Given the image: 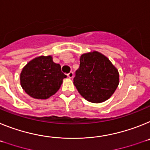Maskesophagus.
Here are the masks:
<instances>
[{
	"mask_svg": "<svg viewBox=\"0 0 150 150\" xmlns=\"http://www.w3.org/2000/svg\"><path fill=\"white\" fill-rule=\"evenodd\" d=\"M73 75H74L73 72H72V71H70L69 73L67 75V76H68V78H69V79H72V78H73Z\"/></svg>",
	"mask_w": 150,
	"mask_h": 150,
	"instance_id": "34e87169",
	"label": "esophagus"
}]
</instances>
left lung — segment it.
Returning <instances> with one entry per match:
<instances>
[{"label":"left lung","instance_id":"8db88e82","mask_svg":"<svg viewBox=\"0 0 150 150\" xmlns=\"http://www.w3.org/2000/svg\"><path fill=\"white\" fill-rule=\"evenodd\" d=\"M73 83L85 100L100 103L114 93L119 84V73L106 56L97 51L89 52L81 56Z\"/></svg>","mask_w":150,"mask_h":150}]
</instances>
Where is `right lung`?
Listing matches in <instances>:
<instances>
[{
    "label": "right lung",
    "mask_w": 150,
    "mask_h": 150,
    "mask_svg": "<svg viewBox=\"0 0 150 150\" xmlns=\"http://www.w3.org/2000/svg\"><path fill=\"white\" fill-rule=\"evenodd\" d=\"M66 78L61 71L60 65L53 62L52 56H40L23 67L20 84L32 98L46 100L57 93Z\"/></svg>",
    "instance_id": "right-lung-1"
}]
</instances>
